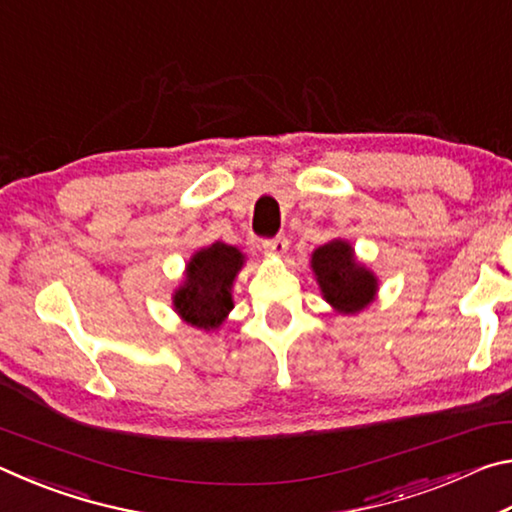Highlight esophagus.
Masks as SVG:
<instances>
[{"mask_svg":"<svg viewBox=\"0 0 512 512\" xmlns=\"http://www.w3.org/2000/svg\"><path fill=\"white\" fill-rule=\"evenodd\" d=\"M262 246H264L266 253L284 255V253H287V248H289V241H287V237H284V235H277L273 239H264Z\"/></svg>","mask_w":512,"mask_h":512,"instance_id":"1","label":"esophagus"}]
</instances>
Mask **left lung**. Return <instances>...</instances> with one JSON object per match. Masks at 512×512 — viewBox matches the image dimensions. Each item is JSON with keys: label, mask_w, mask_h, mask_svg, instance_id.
<instances>
[{"label": "left lung", "mask_w": 512, "mask_h": 512, "mask_svg": "<svg viewBox=\"0 0 512 512\" xmlns=\"http://www.w3.org/2000/svg\"><path fill=\"white\" fill-rule=\"evenodd\" d=\"M325 300L343 314H357L377 291V280L370 271L354 262L352 248L345 241H329L311 255Z\"/></svg>", "instance_id": "left-lung-1"}]
</instances>
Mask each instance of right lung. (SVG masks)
<instances>
[{
    "instance_id": "obj_1",
    "label": "right lung",
    "mask_w": 512,
    "mask_h": 512,
    "mask_svg": "<svg viewBox=\"0 0 512 512\" xmlns=\"http://www.w3.org/2000/svg\"><path fill=\"white\" fill-rule=\"evenodd\" d=\"M241 264L244 255L221 241L198 250L187 266L185 287L173 298L178 314L201 329L219 327L232 309L230 287Z\"/></svg>"
}]
</instances>
